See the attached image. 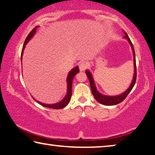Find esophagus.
<instances>
[{"label":"esophagus","instance_id":"obj_1","mask_svg":"<svg viewBox=\"0 0 155 155\" xmlns=\"http://www.w3.org/2000/svg\"><path fill=\"white\" fill-rule=\"evenodd\" d=\"M87 67H88V64L85 61L81 62L79 64V69L81 71H84V70H85L87 69Z\"/></svg>","mask_w":155,"mask_h":155}]
</instances>
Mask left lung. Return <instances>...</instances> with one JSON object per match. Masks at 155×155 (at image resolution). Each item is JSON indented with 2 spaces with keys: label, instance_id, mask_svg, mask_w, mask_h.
I'll return each mask as SVG.
<instances>
[{
  "label": "left lung",
  "instance_id": "obj_1",
  "mask_svg": "<svg viewBox=\"0 0 155 155\" xmlns=\"http://www.w3.org/2000/svg\"><path fill=\"white\" fill-rule=\"evenodd\" d=\"M124 34H125L124 38H127L128 41H129V43L131 46V48L133 49V57H134V67H135V73H134V77H133V79L132 81V83L130 84L129 88H128L127 91H124V92L122 93V94H120V95L115 96H108L103 95V94L99 93L98 91H97L95 86V83L94 82L92 75H91L90 72H89L88 70H86L85 71L87 77L89 78V81H90V87L91 89V92H92L93 96H94V98H95V99L98 102V103L104 104V105H115V104L122 103V102L124 101L126 98H127V96L128 95V94L130 93V91L132 90V89L133 88V87H134L136 82V78H137V68H136L135 50H134V48H133V45L132 42H131L130 38H128L127 33H126L125 31H124Z\"/></svg>",
  "mask_w": 155,
  "mask_h": 155
}]
</instances>
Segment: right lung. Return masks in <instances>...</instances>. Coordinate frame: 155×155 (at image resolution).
<instances>
[{"mask_svg": "<svg viewBox=\"0 0 155 155\" xmlns=\"http://www.w3.org/2000/svg\"><path fill=\"white\" fill-rule=\"evenodd\" d=\"M38 27H36L35 28H34L31 31V32L28 33V36L26 38V40L25 41L24 45H23L22 49V52H21V59H22V54H23V51H24L25 46L26 44H27L28 41L31 40V38L33 36L34 34L35 33L36 31V28ZM79 72V68H78V66L75 67L69 72V74L68 75V78H67V83H68V91H67V94L65 96V98L62 100L61 102H59L58 103L56 104H46L42 103H40V102L37 101L35 99H34L36 102H38V103H40L41 105H42L43 107H48V108H51V109H60L65 107V106L68 105V104L69 103V102L70 101V98H71V96H72V80L74 78V76L77 74V73Z\"/></svg>", "mask_w": 155, "mask_h": 155, "instance_id": "obj_1", "label": "right lung"}]
</instances>
